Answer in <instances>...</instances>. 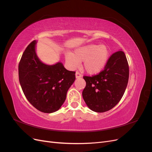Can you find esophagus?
Returning <instances> with one entry per match:
<instances>
[{
    "label": "esophagus",
    "mask_w": 152,
    "mask_h": 152,
    "mask_svg": "<svg viewBox=\"0 0 152 152\" xmlns=\"http://www.w3.org/2000/svg\"><path fill=\"white\" fill-rule=\"evenodd\" d=\"M82 77V75L80 74V73H79V72H76L75 73V77H76V79H79V78H80Z\"/></svg>",
    "instance_id": "34e87169"
}]
</instances>
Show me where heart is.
<instances>
[{
    "instance_id": "b5f03b06",
    "label": "heart",
    "mask_w": 152,
    "mask_h": 152,
    "mask_svg": "<svg viewBox=\"0 0 152 152\" xmlns=\"http://www.w3.org/2000/svg\"><path fill=\"white\" fill-rule=\"evenodd\" d=\"M110 57V49L104 45L89 44L77 48L72 54L66 55V61L73 69L82 61V66L91 75L97 74L103 70Z\"/></svg>"
}]
</instances>
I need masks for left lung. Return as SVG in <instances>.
Segmentation results:
<instances>
[{
  "label": "left lung",
  "mask_w": 152,
  "mask_h": 152,
  "mask_svg": "<svg viewBox=\"0 0 152 152\" xmlns=\"http://www.w3.org/2000/svg\"><path fill=\"white\" fill-rule=\"evenodd\" d=\"M129 65L122 50L113 53L99 74L84 76L86 86L82 97L89 109L102 113L113 108L125 93L129 80Z\"/></svg>",
  "instance_id": "1"
}]
</instances>
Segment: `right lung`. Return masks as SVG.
Returning a JSON list of instances; mask_svg holds the SVG:
<instances>
[{
  "instance_id": "obj_1",
  "label": "right lung",
  "mask_w": 152,
  "mask_h": 152,
  "mask_svg": "<svg viewBox=\"0 0 152 152\" xmlns=\"http://www.w3.org/2000/svg\"><path fill=\"white\" fill-rule=\"evenodd\" d=\"M34 40L23 54L18 66L19 80L25 96L39 111L53 113L65 102L67 91L75 80V72L68 71L61 62L47 65L36 53Z\"/></svg>"
}]
</instances>
